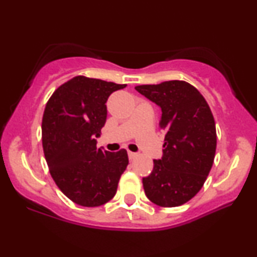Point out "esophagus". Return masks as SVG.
<instances>
[{
  "label": "esophagus",
  "instance_id": "obj_1",
  "mask_svg": "<svg viewBox=\"0 0 257 257\" xmlns=\"http://www.w3.org/2000/svg\"><path fill=\"white\" fill-rule=\"evenodd\" d=\"M127 154H128L130 160H133V159H135V158L137 157V153H135V152H131V151H128Z\"/></svg>",
  "mask_w": 257,
  "mask_h": 257
}]
</instances>
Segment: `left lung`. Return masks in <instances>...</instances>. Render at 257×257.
<instances>
[{
	"label": "left lung",
	"instance_id": "obj_1",
	"mask_svg": "<svg viewBox=\"0 0 257 257\" xmlns=\"http://www.w3.org/2000/svg\"><path fill=\"white\" fill-rule=\"evenodd\" d=\"M136 90L161 108L159 125L166 132L163 157L153 160V171L143 178L144 191L160 207L184 205L202 188L213 166L216 128L212 111L202 94L184 80Z\"/></svg>",
	"mask_w": 257,
	"mask_h": 257
}]
</instances>
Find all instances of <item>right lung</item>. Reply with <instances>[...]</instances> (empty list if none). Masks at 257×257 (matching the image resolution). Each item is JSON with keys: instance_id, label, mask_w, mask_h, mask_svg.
Here are the masks:
<instances>
[{"instance_id": "obj_1", "label": "right lung", "mask_w": 257, "mask_h": 257, "mask_svg": "<svg viewBox=\"0 0 257 257\" xmlns=\"http://www.w3.org/2000/svg\"><path fill=\"white\" fill-rule=\"evenodd\" d=\"M126 84L73 77L52 93L42 120V143L58 188L77 205L98 207L113 198L128 165L126 150L97 149L106 101Z\"/></svg>"}]
</instances>
